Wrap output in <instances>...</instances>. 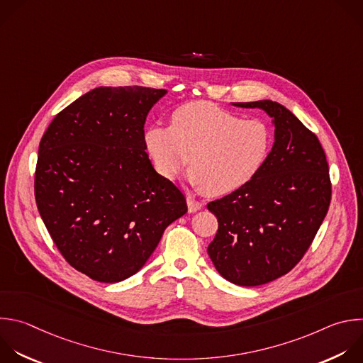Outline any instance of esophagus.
<instances>
[{
	"label": "esophagus",
	"mask_w": 363,
	"mask_h": 363,
	"mask_svg": "<svg viewBox=\"0 0 363 363\" xmlns=\"http://www.w3.org/2000/svg\"><path fill=\"white\" fill-rule=\"evenodd\" d=\"M186 203H188V211H189L191 213L198 212V211L202 208V203H201V202H198L196 199L191 198V196H188V198H186Z\"/></svg>",
	"instance_id": "esophagus-1"
}]
</instances>
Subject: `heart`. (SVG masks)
<instances>
[{"label": "heart", "mask_w": 363, "mask_h": 363, "mask_svg": "<svg viewBox=\"0 0 363 363\" xmlns=\"http://www.w3.org/2000/svg\"><path fill=\"white\" fill-rule=\"evenodd\" d=\"M144 143L164 178L175 179L188 164L194 188L222 196L259 174L272 148V133L259 119H244L215 104L194 101L172 112L169 127H148Z\"/></svg>", "instance_id": "b5f03b06"}]
</instances>
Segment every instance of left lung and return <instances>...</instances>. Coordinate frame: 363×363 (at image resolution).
Here are the masks:
<instances>
[{"label": "left lung", "instance_id": "1", "mask_svg": "<svg viewBox=\"0 0 363 363\" xmlns=\"http://www.w3.org/2000/svg\"><path fill=\"white\" fill-rule=\"evenodd\" d=\"M232 105L265 111L275 143L251 182L208 203L218 218L208 255L226 281L258 286L288 274L311 247L330 203L329 168L316 135L284 105Z\"/></svg>", "mask_w": 363, "mask_h": 363}]
</instances>
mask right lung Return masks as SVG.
<instances>
[{"label": "right lung", "instance_id": "add662e5", "mask_svg": "<svg viewBox=\"0 0 363 363\" xmlns=\"http://www.w3.org/2000/svg\"><path fill=\"white\" fill-rule=\"evenodd\" d=\"M167 89L99 86L62 109L41 138L35 201L61 255L94 281L137 274L165 228L186 213L184 194L160 175L144 124Z\"/></svg>", "mask_w": 363, "mask_h": 363}]
</instances>
